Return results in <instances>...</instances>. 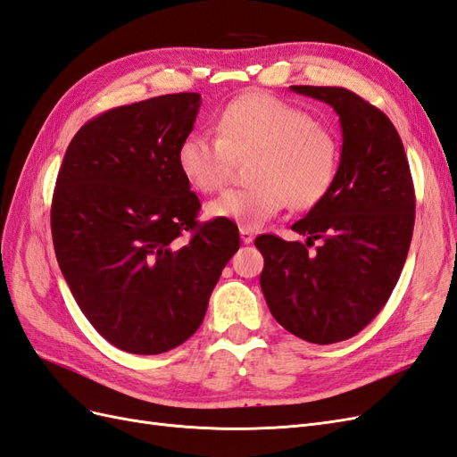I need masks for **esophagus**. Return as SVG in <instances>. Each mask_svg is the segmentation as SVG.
Segmentation results:
<instances>
[{
    "label": "esophagus",
    "instance_id": "1",
    "mask_svg": "<svg viewBox=\"0 0 457 457\" xmlns=\"http://www.w3.org/2000/svg\"><path fill=\"white\" fill-rule=\"evenodd\" d=\"M240 238H242V242H244V244H252L255 237H253V232H252L250 228L242 227V228H240Z\"/></svg>",
    "mask_w": 457,
    "mask_h": 457
}]
</instances>
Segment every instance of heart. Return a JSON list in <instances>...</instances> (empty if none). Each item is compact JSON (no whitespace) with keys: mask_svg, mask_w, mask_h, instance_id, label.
Here are the masks:
<instances>
[{"mask_svg":"<svg viewBox=\"0 0 457 457\" xmlns=\"http://www.w3.org/2000/svg\"><path fill=\"white\" fill-rule=\"evenodd\" d=\"M247 158V181L253 185L225 190L205 212L259 228L287 204L294 212H307L328 196L339 168V143L307 110L250 93L223 108L217 137L188 133L177 148L179 170L204 195L225 187L237 160Z\"/></svg>","mask_w":457,"mask_h":457,"instance_id":"1","label":"heart"}]
</instances>
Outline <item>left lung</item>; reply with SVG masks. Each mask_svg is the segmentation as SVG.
<instances>
[{
	"mask_svg": "<svg viewBox=\"0 0 457 457\" xmlns=\"http://www.w3.org/2000/svg\"><path fill=\"white\" fill-rule=\"evenodd\" d=\"M289 89L334 106L341 162L328 196L292 227L307 242L255 238L265 259L259 282L276 322L329 345L356 336L391 297L410 250L416 192L400 135L379 108L345 87Z\"/></svg>",
	"mask_w": 457,
	"mask_h": 457,
	"instance_id": "8db88e82",
	"label": "left lung"
}]
</instances>
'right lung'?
<instances>
[{"label": "right lung", "mask_w": 457, "mask_h": 457, "mask_svg": "<svg viewBox=\"0 0 457 457\" xmlns=\"http://www.w3.org/2000/svg\"><path fill=\"white\" fill-rule=\"evenodd\" d=\"M198 93L110 108L66 148L51 204L54 255L81 312L114 347L160 354L200 328L238 227L198 223L177 165Z\"/></svg>", "instance_id": "add662e5"}]
</instances>
